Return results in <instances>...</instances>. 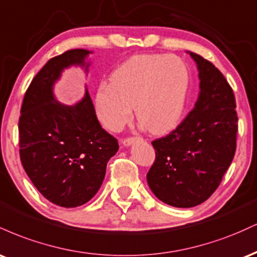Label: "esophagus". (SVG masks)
Instances as JSON below:
<instances>
[{
	"mask_svg": "<svg viewBox=\"0 0 257 257\" xmlns=\"http://www.w3.org/2000/svg\"><path fill=\"white\" fill-rule=\"evenodd\" d=\"M135 140H137V139H135V138H126V139H124V140L122 141V144H123V146L128 147V146L133 145V144L135 143Z\"/></svg>",
	"mask_w": 257,
	"mask_h": 257,
	"instance_id": "1",
	"label": "esophagus"
}]
</instances>
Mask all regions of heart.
Here are the masks:
<instances>
[{
	"label": "heart",
	"instance_id": "1",
	"mask_svg": "<svg viewBox=\"0 0 257 257\" xmlns=\"http://www.w3.org/2000/svg\"><path fill=\"white\" fill-rule=\"evenodd\" d=\"M190 70L176 55L139 54L117 66L110 84L99 85L95 108L106 129L119 132L133 117L141 125L162 135L180 124L187 107Z\"/></svg>",
	"mask_w": 257,
	"mask_h": 257
}]
</instances>
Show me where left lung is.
Wrapping results in <instances>:
<instances>
[{"instance_id": "obj_1", "label": "left lung", "mask_w": 257, "mask_h": 257, "mask_svg": "<svg viewBox=\"0 0 257 257\" xmlns=\"http://www.w3.org/2000/svg\"><path fill=\"white\" fill-rule=\"evenodd\" d=\"M187 53L198 70V99L175 131L152 141L156 159L146 176L153 194L176 208L198 205L219 187L234 157L238 131L228 82L210 61Z\"/></svg>"}]
</instances>
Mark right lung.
<instances>
[{"mask_svg":"<svg viewBox=\"0 0 257 257\" xmlns=\"http://www.w3.org/2000/svg\"><path fill=\"white\" fill-rule=\"evenodd\" d=\"M90 51L70 49L48 60L32 79L19 118L20 161L44 198L64 208L83 205L104 181L106 166L118 143L96 118L85 88L75 105L59 102L54 85L65 69L79 66L88 73Z\"/></svg>","mask_w":257,"mask_h":257,"instance_id":"obj_1","label":"right lung"}]
</instances>
